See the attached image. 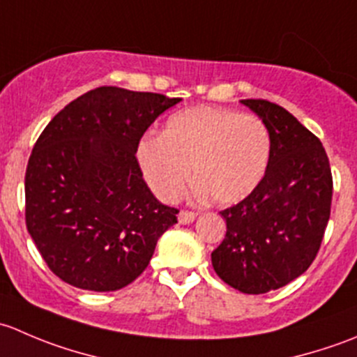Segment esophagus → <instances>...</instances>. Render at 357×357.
I'll return each instance as SVG.
<instances>
[{
	"label": "esophagus",
	"mask_w": 357,
	"mask_h": 357,
	"mask_svg": "<svg viewBox=\"0 0 357 357\" xmlns=\"http://www.w3.org/2000/svg\"><path fill=\"white\" fill-rule=\"evenodd\" d=\"M195 218H197V214L192 211H181L178 215V219L181 225H190V222L195 221Z\"/></svg>",
	"instance_id": "esophagus-1"
}]
</instances>
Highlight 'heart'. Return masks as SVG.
Masks as SVG:
<instances>
[{
	"mask_svg": "<svg viewBox=\"0 0 357 357\" xmlns=\"http://www.w3.org/2000/svg\"><path fill=\"white\" fill-rule=\"evenodd\" d=\"M136 155L160 200L178 199L193 167L199 195L233 205L261 185L271 157V135L257 115L192 107L169 117L162 136L143 138Z\"/></svg>",
	"mask_w": 357,
	"mask_h": 357,
	"instance_id": "heart-1",
	"label": "heart"
}]
</instances>
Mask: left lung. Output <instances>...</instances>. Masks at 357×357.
I'll list each match as a JSON object with an SVG mask.
<instances>
[{"label": "left lung", "instance_id": "8db88e82", "mask_svg": "<svg viewBox=\"0 0 357 357\" xmlns=\"http://www.w3.org/2000/svg\"><path fill=\"white\" fill-rule=\"evenodd\" d=\"M271 135L261 185L221 211L226 236L212 252L219 278L243 294L282 289L307 271L330 219L333 179L321 142L289 110L268 100H242Z\"/></svg>", "mask_w": 357, "mask_h": 357}]
</instances>
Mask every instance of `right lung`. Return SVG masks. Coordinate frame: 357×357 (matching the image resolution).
<instances>
[{"label": "right lung", "mask_w": 357, "mask_h": 357, "mask_svg": "<svg viewBox=\"0 0 357 357\" xmlns=\"http://www.w3.org/2000/svg\"><path fill=\"white\" fill-rule=\"evenodd\" d=\"M179 100L102 86L60 110L36 142L25 171V225L48 268L68 285H129L178 222V208L146 186L136 150Z\"/></svg>", "instance_id": "obj_1"}]
</instances>
